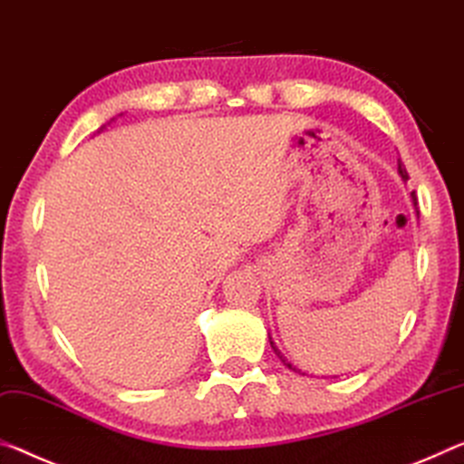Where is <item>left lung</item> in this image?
<instances>
[{"label":"left lung","mask_w":464,"mask_h":464,"mask_svg":"<svg viewBox=\"0 0 464 464\" xmlns=\"http://www.w3.org/2000/svg\"><path fill=\"white\" fill-rule=\"evenodd\" d=\"M399 173H401V178H402L404 181H407V179H409V173H407V169H404V165L401 163V160H399ZM411 196H413V202H415V192H413V194H411ZM268 341H270V347H272V351H275V353H276V357H278V359H281V362H283V365H285V367H289V370H293V372H297V373H301V370H297V367H295V365H293V363L289 362V359H286V357L283 355V353H281V349H278V347H276V344H275V341H272V338H270V334H268Z\"/></svg>","instance_id":"left-lung-1"}]
</instances>
